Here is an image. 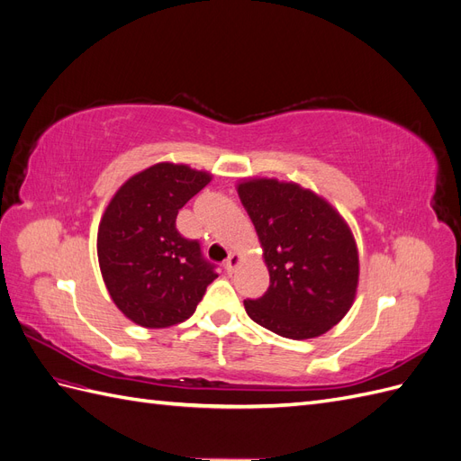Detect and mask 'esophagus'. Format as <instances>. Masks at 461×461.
Returning a JSON list of instances; mask_svg holds the SVG:
<instances>
[{
	"instance_id": "esophagus-1",
	"label": "esophagus",
	"mask_w": 461,
	"mask_h": 461,
	"mask_svg": "<svg viewBox=\"0 0 461 461\" xmlns=\"http://www.w3.org/2000/svg\"><path fill=\"white\" fill-rule=\"evenodd\" d=\"M239 265H240V256L239 254H230L229 259L225 261V271L229 275H232L236 271V267H239Z\"/></svg>"
}]
</instances>
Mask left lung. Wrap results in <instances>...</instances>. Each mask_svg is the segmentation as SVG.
<instances>
[{
  "instance_id": "1",
  "label": "left lung",
  "mask_w": 461,
  "mask_h": 461,
  "mask_svg": "<svg viewBox=\"0 0 461 461\" xmlns=\"http://www.w3.org/2000/svg\"><path fill=\"white\" fill-rule=\"evenodd\" d=\"M239 196L269 269L267 292L244 300L246 313L285 339L327 332L357 288V249L344 219L313 192L275 178L246 180Z\"/></svg>"
}]
</instances>
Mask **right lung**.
<instances>
[{"label": "right lung", "instance_id": "obj_1", "mask_svg": "<svg viewBox=\"0 0 461 461\" xmlns=\"http://www.w3.org/2000/svg\"><path fill=\"white\" fill-rule=\"evenodd\" d=\"M212 175L158 163L134 175L109 202L97 229V259L117 308L134 323L163 329L196 312L217 273L176 215Z\"/></svg>", "mask_w": 461, "mask_h": 461}]
</instances>
